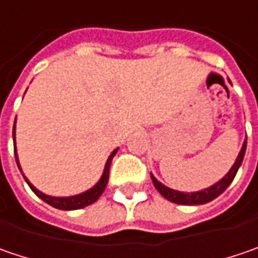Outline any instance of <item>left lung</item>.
<instances>
[{
	"label": "left lung",
	"mask_w": 258,
	"mask_h": 258,
	"mask_svg": "<svg viewBox=\"0 0 258 258\" xmlns=\"http://www.w3.org/2000/svg\"><path fill=\"white\" fill-rule=\"evenodd\" d=\"M245 149H247V139L242 143V147H241L240 153H238L234 164L231 166L230 172L225 174L221 180H218L217 183H214V185L209 186L207 189H202V190H198V192H190V194L189 192H179V190H174L172 187H167L166 185H163L162 182H159L150 173L153 185L160 192V195L163 198H166L167 201H170L173 204H179V205H204V204H208V202L214 201L215 198H218L231 185V182L234 180L235 174H237L238 169H240L241 163H242L244 154H245Z\"/></svg>",
	"instance_id": "obj_1"
}]
</instances>
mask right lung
<instances>
[{"mask_svg": "<svg viewBox=\"0 0 258 258\" xmlns=\"http://www.w3.org/2000/svg\"><path fill=\"white\" fill-rule=\"evenodd\" d=\"M13 140H14V154H16V162H17L18 169H20V172L23 173V170H21V166H20V162H18V154H17V149H16V121H14V128H13ZM118 151V149L112 151L111 154H109V157H108L107 163H105V167H104V172H102V176H101V179L96 182L95 185L92 186L91 189H88V190H85L82 194H78V195H73V196H50V195H46V194H43L41 190H39L37 187H34V185L28 180L27 177L24 176V180L27 182V185L30 186V189L36 194V195L39 196L41 201H44L46 204H49L50 207L53 208H57V209H62V211H73V209H81V208L88 207V205H91V204H94L96 202L98 199H99V196L104 194V190H105V187H107L108 183V177H109V167H111V162H112V159H114V156H115V153Z\"/></svg>", "mask_w": 258, "mask_h": 258, "instance_id": "1", "label": "right lung"}]
</instances>
